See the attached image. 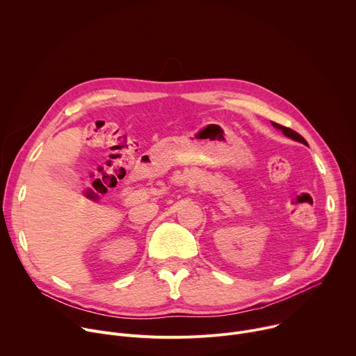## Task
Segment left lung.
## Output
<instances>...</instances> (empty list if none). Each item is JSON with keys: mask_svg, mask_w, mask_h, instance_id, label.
I'll use <instances>...</instances> for the list:
<instances>
[{"mask_svg": "<svg viewBox=\"0 0 356 356\" xmlns=\"http://www.w3.org/2000/svg\"><path fill=\"white\" fill-rule=\"evenodd\" d=\"M272 125H273L275 128L280 129L286 136H289V138H291V139H294V140H297V142H301V143H304V145H307L306 139H304V138H302L300 134H297L296 131H293V129H290V128H287V127H283V125H280V124H276V122H272Z\"/></svg>", "mask_w": 356, "mask_h": 356, "instance_id": "left-lung-1", "label": "left lung"}]
</instances>
